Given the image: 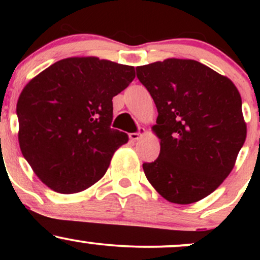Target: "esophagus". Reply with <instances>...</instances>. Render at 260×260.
Wrapping results in <instances>:
<instances>
[{
    "mask_svg": "<svg viewBox=\"0 0 260 260\" xmlns=\"http://www.w3.org/2000/svg\"><path fill=\"white\" fill-rule=\"evenodd\" d=\"M144 134H145V129H144V128H139L138 132L131 133V134H129V139H132V140H138V139L142 138V137L144 136Z\"/></svg>",
    "mask_w": 260,
    "mask_h": 260,
    "instance_id": "34e87169",
    "label": "esophagus"
}]
</instances>
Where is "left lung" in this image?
<instances>
[{
    "label": "left lung",
    "instance_id": "8db88e82",
    "mask_svg": "<svg viewBox=\"0 0 260 260\" xmlns=\"http://www.w3.org/2000/svg\"><path fill=\"white\" fill-rule=\"evenodd\" d=\"M157 109L160 154L143 164L166 201L192 204L234 169L247 136L242 100L231 79L194 59L168 58L136 68Z\"/></svg>",
    "mask_w": 260,
    "mask_h": 260
}]
</instances>
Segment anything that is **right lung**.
I'll list each match as a JSON object with an SVG mask.
<instances>
[{
    "mask_svg": "<svg viewBox=\"0 0 260 260\" xmlns=\"http://www.w3.org/2000/svg\"><path fill=\"white\" fill-rule=\"evenodd\" d=\"M136 77L134 67L98 57L57 61L24 86L17 103L23 156L43 183L63 194L105 175L128 142L110 127L112 98Z\"/></svg>",
    "mask_w": 260,
    "mask_h": 260,
    "instance_id": "add662e5",
    "label": "right lung"
}]
</instances>
